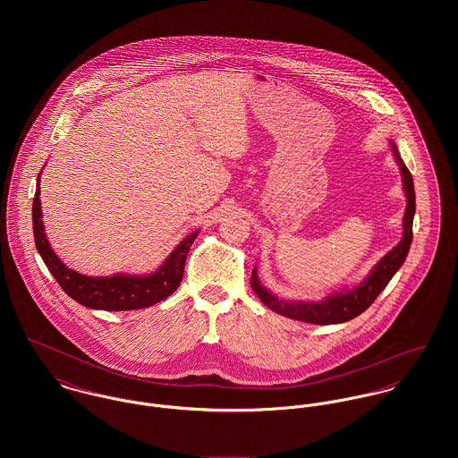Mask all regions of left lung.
I'll return each instance as SVG.
<instances>
[{"label": "left lung", "instance_id": "obj_1", "mask_svg": "<svg viewBox=\"0 0 458 458\" xmlns=\"http://www.w3.org/2000/svg\"><path fill=\"white\" fill-rule=\"evenodd\" d=\"M393 151H394L396 162L402 171L403 191L407 197L402 242L394 249H392V252H388L381 261L376 264L370 276L363 284H360L358 287H354L351 291L331 294V296H327V300L318 301V303L316 301L303 303V301L278 300L266 287H262L261 282L258 278V273L254 269L252 271V287L267 309H271L273 312L282 314L289 319H296V321H303V323H310V325H336V323H345V321L358 318L383 293V289L388 285V282L392 280L396 269L407 258V252H409V247L412 242V218H414V211H416L412 176H411L409 169L405 167V164L402 162L394 146H393Z\"/></svg>", "mask_w": 458, "mask_h": 458}]
</instances>
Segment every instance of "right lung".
<instances>
[{"mask_svg":"<svg viewBox=\"0 0 458 458\" xmlns=\"http://www.w3.org/2000/svg\"><path fill=\"white\" fill-rule=\"evenodd\" d=\"M197 233L187 236L174 252L167 258L153 275L133 276V275H114V276H86L58 259L53 252L44 224L40 208V174L37 180V192L33 197V236L38 254L56 278L60 287L77 303L88 309L98 310H135L151 307L167 296H171L182 284L187 254L197 238Z\"/></svg>","mask_w":458,"mask_h":458,"instance_id":"add662e5","label":"right lung"}]
</instances>
